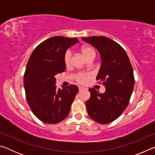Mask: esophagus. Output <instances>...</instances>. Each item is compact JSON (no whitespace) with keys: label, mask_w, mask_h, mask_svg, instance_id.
Listing matches in <instances>:
<instances>
[{"label":"esophagus","mask_w":155,"mask_h":155,"mask_svg":"<svg viewBox=\"0 0 155 155\" xmlns=\"http://www.w3.org/2000/svg\"><path fill=\"white\" fill-rule=\"evenodd\" d=\"M78 90H79V91H81L82 90H86L85 88H84L83 87H79V88H78Z\"/></svg>","instance_id":"1"}]
</instances>
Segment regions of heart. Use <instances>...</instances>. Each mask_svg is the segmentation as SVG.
I'll return each instance as SVG.
<instances>
[{
  "label": "heart",
  "instance_id": "b5f03b06",
  "mask_svg": "<svg viewBox=\"0 0 155 155\" xmlns=\"http://www.w3.org/2000/svg\"><path fill=\"white\" fill-rule=\"evenodd\" d=\"M81 52L83 55L88 61H91L96 56V50L91 46H84L81 48ZM71 52L68 51L64 55V64L66 68H70L71 65ZM91 75L89 72H78L75 76V80L80 84H85L90 79Z\"/></svg>",
  "mask_w": 155,
  "mask_h": 155
}]
</instances>
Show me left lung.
Listing matches in <instances>:
<instances>
[{
	"mask_svg": "<svg viewBox=\"0 0 155 155\" xmlns=\"http://www.w3.org/2000/svg\"><path fill=\"white\" fill-rule=\"evenodd\" d=\"M82 40L101 54L102 63L96 81L106 89L104 94L89 89L91 96L86 101L87 113L99 124H108L120 117L129 103L135 84L132 65L124 49L110 38L92 36Z\"/></svg>",
	"mask_w": 155,
	"mask_h": 155,
	"instance_id": "obj_1",
	"label": "left lung"
}]
</instances>
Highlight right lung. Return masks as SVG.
Masks as SVG:
<instances>
[{
    "instance_id": "right-lung-1",
    "label": "right lung",
    "mask_w": 155,
    "mask_h": 155,
    "mask_svg": "<svg viewBox=\"0 0 155 155\" xmlns=\"http://www.w3.org/2000/svg\"><path fill=\"white\" fill-rule=\"evenodd\" d=\"M78 41L77 38L52 37L34 49L24 74L27 101L33 114L46 124H57L68 116L78 88L57 89L55 76L65 72L64 55Z\"/></svg>"
}]
</instances>
